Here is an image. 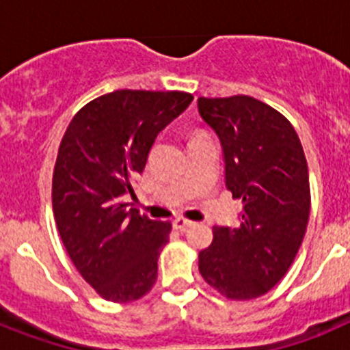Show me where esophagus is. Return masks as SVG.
<instances>
[{
    "mask_svg": "<svg viewBox=\"0 0 350 350\" xmlns=\"http://www.w3.org/2000/svg\"><path fill=\"white\" fill-rule=\"evenodd\" d=\"M193 224H194L193 221H187V219H184V217H177L175 221H173V226H175V228H177V230H180V231H185L187 228H191Z\"/></svg>",
    "mask_w": 350,
    "mask_h": 350,
    "instance_id": "34e87169",
    "label": "esophagus"
}]
</instances>
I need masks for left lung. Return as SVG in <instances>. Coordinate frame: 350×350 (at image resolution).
Wrapping results in <instances>:
<instances>
[{
  "label": "left lung",
  "instance_id": "obj_1",
  "mask_svg": "<svg viewBox=\"0 0 350 350\" xmlns=\"http://www.w3.org/2000/svg\"><path fill=\"white\" fill-rule=\"evenodd\" d=\"M198 110L221 140L226 187L243 203L238 228H213L200 273L226 298H259L287 273L307 231L301 142L282 113L250 96L198 98Z\"/></svg>",
  "mask_w": 350,
  "mask_h": 350
}]
</instances>
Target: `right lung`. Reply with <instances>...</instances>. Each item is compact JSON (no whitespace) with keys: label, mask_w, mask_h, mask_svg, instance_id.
Returning a JSON list of instances; mask_svg holds the SVG:
<instances>
[{"label":"right lung","mask_w":350,"mask_h":350,"mask_svg":"<svg viewBox=\"0 0 350 350\" xmlns=\"http://www.w3.org/2000/svg\"><path fill=\"white\" fill-rule=\"evenodd\" d=\"M193 101L182 91L108 92L82 107L59 145L52 208L66 252L83 280L113 303L152 289L172 222L152 221L122 203L135 194L159 131Z\"/></svg>","instance_id":"obj_1"}]
</instances>
